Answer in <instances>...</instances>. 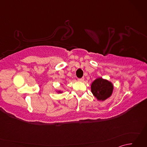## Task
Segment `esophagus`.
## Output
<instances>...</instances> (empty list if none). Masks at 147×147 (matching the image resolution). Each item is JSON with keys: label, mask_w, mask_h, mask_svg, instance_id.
<instances>
[{"label": "esophagus", "mask_w": 147, "mask_h": 147, "mask_svg": "<svg viewBox=\"0 0 147 147\" xmlns=\"http://www.w3.org/2000/svg\"><path fill=\"white\" fill-rule=\"evenodd\" d=\"M78 82H82L84 81V78H78Z\"/></svg>", "instance_id": "esophagus-1"}]
</instances>
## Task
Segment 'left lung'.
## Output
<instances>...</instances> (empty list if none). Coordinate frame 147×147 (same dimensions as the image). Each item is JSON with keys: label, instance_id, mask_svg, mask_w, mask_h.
I'll use <instances>...</instances> for the list:
<instances>
[{"label": "left lung", "instance_id": "8db88e82", "mask_svg": "<svg viewBox=\"0 0 147 147\" xmlns=\"http://www.w3.org/2000/svg\"><path fill=\"white\" fill-rule=\"evenodd\" d=\"M114 86L108 80L98 78L92 83L91 91L98 100L104 101L109 98L113 92Z\"/></svg>", "mask_w": 147, "mask_h": 147}]
</instances>
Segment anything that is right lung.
<instances>
[{
  "label": "right lung",
  "mask_w": 147,
  "mask_h": 147,
  "mask_svg": "<svg viewBox=\"0 0 147 147\" xmlns=\"http://www.w3.org/2000/svg\"><path fill=\"white\" fill-rule=\"evenodd\" d=\"M58 92H59V93H62V92H61V91H59Z\"/></svg>",
  "instance_id": "right-lung-1"
}]
</instances>
